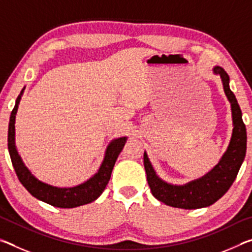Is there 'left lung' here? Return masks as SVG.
<instances>
[{
	"label": "left lung",
	"instance_id": "1",
	"mask_svg": "<svg viewBox=\"0 0 252 252\" xmlns=\"http://www.w3.org/2000/svg\"><path fill=\"white\" fill-rule=\"evenodd\" d=\"M213 73L219 74L225 95L231 104L233 130L229 147L219 163L210 172L197 180L183 186L171 185L157 176L147 153L143 155L147 180L153 197L170 207L181 209H199L209 207L222 197L231 187L245 160L247 150V132L242 121V113L233 92L229 87V75L222 67L215 66Z\"/></svg>",
	"mask_w": 252,
	"mask_h": 252
}]
</instances>
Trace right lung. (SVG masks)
Masks as SVG:
<instances>
[{"label": "right lung", "mask_w": 252, "mask_h": 252, "mask_svg": "<svg viewBox=\"0 0 252 252\" xmlns=\"http://www.w3.org/2000/svg\"><path fill=\"white\" fill-rule=\"evenodd\" d=\"M25 87L15 101L14 109L12 110L10 123H8L7 134V148L10 152L11 161L13 164L16 176L23 187L31 193L34 198L41 200L45 203H49L58 208H75L83 204L94 201L103 192L106 185L111 178V173L114 167V163L119 155L122 151L126 142V136L114 139L110 142L106 148L104 159L102 161L100 169L92 178L89 179L79 186L71 188H59L48 185L36 179L31 171L25 167L24 162L21 159L15 147V114L19 108V103L24 92Z\"/></svg>", "instance_id": "1"}]
</instances>
